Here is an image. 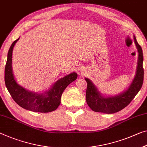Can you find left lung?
I'll list each match as a JSON object with an SVG mask.
<instances>
[{
    "mask_svg": "<svg viewBox=\"0 0 147 147\" xmlns=\"http://www.w3.org/2000/svg\"><path fill=\"white\" fill-rule=\"evenodd\" d=\"M134 40L139 53L137 71L134 80L126 91L114 96L104 97L92 81L88 78H85L87 83L86 101L88 106L93 111L106 114H114L120 111L131 102L141 89L144 79L143 50L135 36Z\"/></svg>",
    "mask_w": 147,
    "mask_h": 147,
    "instance_id": "left-lung-1",
    "label": "left lung"
}]
</instances>
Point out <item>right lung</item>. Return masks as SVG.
<instances>
[{
    "label": "right lung",
    "mask_w": 147,
    "mask_h": 147,
    "mask_svg": "<svg viewBox=\"0 0 147 147\" xmlns=\"http://www.w3.org/2000/svg\"><path fill=\"white\" fill-rule=\"evenodd\" d=\"M19 39L14 40L8 51L4 71V81L8 92L13 100L24 109L33 112L47 113L55 110L60 104L61 96L69 83L75 81L78 75L73 72L60 79L50 90L45 93L37 94L26 90L18 85L13 76L12 67L13 48Z\"/></svg>",
    "instance_id": "right-lung-1"
}]
</instances>
